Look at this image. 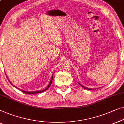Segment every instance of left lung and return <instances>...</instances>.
Segmentation results:
<instances>
[{"mask_svg": "<svg viewBox=\"0 0 124 124\" xmlns=\"http://www.w3.org/2000/svg\"><path fill=\"white\" fill-rule=\"evenodd\" d=\"M78 84H79V85H80V86H82V87H83V88H84V89H88V90H92V89H92V88H87V87H84V86L82 85L81 84H80V83H78Z\"/></svg>", "mask_w": 124, "mask_h": 124, "instance_id": "1", "label": "left lung"}]
</instances>
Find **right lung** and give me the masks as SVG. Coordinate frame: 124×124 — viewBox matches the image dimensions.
I'll use <instances>...</instances> for the list:
<instances>
[{"label": "right lung", "mask_w": 124, "mask_h": 124, "mask_svg": "<svg viewBox=\"0 0 124 124\" xmlns=\"http://www.w3.org/2000/svg\"><path fill=\"white\" fill-rule=\"evenodd\" d=\"M5 75H6V77H7V78H8V80H9V82H10V83L12 84V85L13 86V87H14L15 88H17V89H19V90L20 91H22V92H23L24 93H26V94H36V93H41V92H44V91H46L47 90V89H48V88H49L50 87V86L51 85V83H52V81H53V74L52 75V77H51V80H50V83H49V85H47V87H46V88H45V89H42V90H39V91H24V90H22V89H19V88H17V87H16V86H14V85H13V84H12L11 82H10V81L9 80V79H8V77H7V74H5Z\"/></svg>", "instance_id": "obj_1"}]
</instances>
